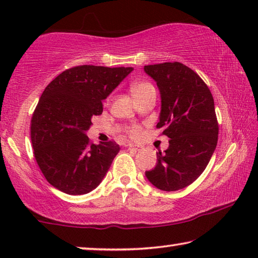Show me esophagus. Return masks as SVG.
Wrapping results in <instances>:
<instances>
[{
	"instance_id": "1",
	"label": "esophagus",
	"mask_w": 258,
	"mask_h": 258,
	"mask_svg": "<svg viewBox=\"0 0 258 258\" xmlns=\"http://www.w3.org/2000/svg\"><path fill=\"white\" fill-rule=\"evenodd\" d=\"M126 146H128L129 149H134V150H138V149H140V146H137V145H134V144H128V145H126Z\"/></svg>"
}]
</instances>
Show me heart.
Returning a JSON list of instances; mask_svg holds the SVG:
<instances>
[{
  "label": "heart",
  "mask_w": 258,
  "mask_h": 258,
  "mask_svg": "<svg viewBox=\"0 0 258 258\" xmlns=\"http://www.w3.org/2000/svg\"><path fill=\"white\" fill-rule=\"evenodd\" d=\"M152 89L153 86L150 83L143 81H136L132 83V85H130V91H132V94L135 99L143 96V94H145L148 91ZM128 132L132 137H138L141 135V128L138 125H133L130 126Z\"/></svg>",
  "instance_id": "obj_1"
}]
</instances>
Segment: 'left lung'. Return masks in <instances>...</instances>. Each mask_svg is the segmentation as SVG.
Listing matches in <instances>:
<instances>
[{"label": "left lung", "mask_w": 258, "mask_h": 258, "mask_svg": "<svg viewBox=\"0 0 258 258\" xmlns=\"http://www.w3.org/2000/svg\"><path fill=\"white\" fill-rule=\"evenodd\" d=\"M157 83L161 110L157 128L169 138L165 153L145 176L158 189L175 191L191 184L207 168L218 142L215 101L208 85L180 62L145 66Z\"/></svg>", "instance_id": "8db88e82"}]
</instances>
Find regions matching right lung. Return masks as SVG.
Wrapping results in <instances>:
<instances>
[{"label":"right lung","mask_w":258,"mask_h":258,"mask_svg":"<svg viewBox=\"0 0 258 258\" xmlns=\"http://www.w3.org/2000/svg\"><path fill=\"white\" fill-rule=\"evenodd\" d=\"M133 70L79 66L47 85L31 120V141L35 160L54 188L84 195L100 184L120 145L113 141L92 144L86 132L92 116L102 113V100Z\"/></svg>","instance_id":"obj_1"}]
</instances>
